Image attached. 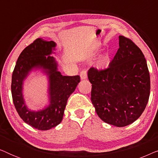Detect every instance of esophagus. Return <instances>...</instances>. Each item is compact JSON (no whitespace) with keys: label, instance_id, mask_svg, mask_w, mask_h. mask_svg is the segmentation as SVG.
<instances>
[{"label":"esophagus","instance_id":"1","mask_svg":"<svg viewBox=\"0 0 158 158\" xmlns=\"http://www.w3.org/2000/svg\"><path fill=\"white\" fill-rule=\"evenodd\" d=\"M80 75H81V79H85L87 77V71L85 70H82L81 73H80Z\"/></svg>","mask_w":158,"mask_h":158}]
</instances>
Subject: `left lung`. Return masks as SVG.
<instances>
[{"label":"left lung","mask_w":158,"mask_h":158,"mask_svg":"<svg viewBox=\"0 0 158 158\" xmlns=\"http://www.w3.org/2000/svg\"><path fill=\"white\" fill-rule=\"evenodd\" d=\"M88 77L92 103L104 122L125 127L143 113L150 97V73L143 53L130 39L119 36V48L109 67H92Z\"/></svg>","instance_id":"8db88e82"}]
</instances>
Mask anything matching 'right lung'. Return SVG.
Here are the masks:
<instances>
[{
	"label": "right lung",
	"mask_w": 158,
	"mask_h": 158,
	"mask_svg": "<svg viewBox=\"0 0 158 158\" xmlns=\"http://www.w3.org/2000/svg\"><path fill=\"white\" fill-rule=\"evenodd\" d=\"M53 41L47 42L38 38L27 46L19 55L12 75L11 94L19 115L27 124L39 130H48L62 122L69 96L80 82L79 75L63 76L57 71V62L48 56L55 49ZM34 67L43 68L49 75L51 104L37 112L27 109L22 95L23 80Z\"/></svg>",
	"instance_id": "right-lung-1"
}]
</instances>
